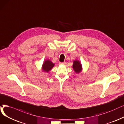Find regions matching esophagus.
<instances>
[{
  "label": "esophagus",
  "instance_id": "34e87169",
  "mask_svg": "<svg viewBox=\"0 0 124 124\" xmlns=\"http://www.w3.org/2000/svg\"><path fill=\"white\" fill-rule=\"evenodd\" d=\"M59 64H60V65H65V64H66V62H59Z\"/></svg>",
  "mask_w": 124,
  "mask_h": 124
}]
</instances>
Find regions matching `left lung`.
<instances>
[{"mask_svg":"<svg viewBox=\"0 0 124 124\" xmlns=\"http://www.w3.org/2000/svg\"><path fill=\"white\" fill-rule=\"evenodd\" d=\"M73 68L76 73H80L81 71L82 66L78 61H75L74 62Z\"/></svg>","mask_w":124,"mask_h":124,"instance_id":"1","label":"left lung"}]
</instances>
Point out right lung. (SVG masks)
I'll list each match as a JSON object with an SVG mask.
<instances>
[{
	"label": "right lung",
	"mask_w": 124,
	"mask_h": 124,
	"mask_svg": "<svg viewBox=\"0 0 124 124\" xmlns=\"http://www.w3.org/2000/svg\"><path fill=\"white\" fill-rule=\"evenodd\" d=\"M53 66L54 64L50 61L47 60L43 63V69L45 72H48L51 70V69L53 67Z\"/></svg>",
	"instance_id": "right-lung-1"
}]
</instances>
